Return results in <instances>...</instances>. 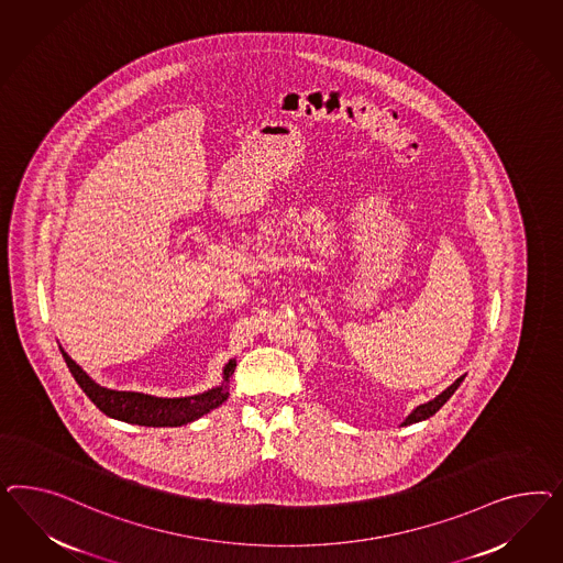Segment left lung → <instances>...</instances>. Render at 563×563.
Segmentation results:
<instances>
[{
	"instance_id": "8db88e82",
	"label": "left lung",
	"mask_w": 563,
	"mask_h": 563,
	"mask_svg": "<svg viewBox=\"0 0 563 563\" xmlns=\"http://www.w3.org/2000/svg\"><path fill=\"white\" fill-rule=\"evenodd\" d=\"M462 379H464V375H461L450 388H445L440 396H435L433 400H429V402H426V405H419L417 409L412 410L410 412L409 417L405 419V423L402 426H410V423H419V421H426V419H429L431 415H435L438 410L442 409L443 405L448 402V398L452 396V394L456 393L459 390V386L462 384Z\"/></svg>"
}]
</instances>
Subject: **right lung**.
Segmentation results:
<instances>
[{
	"instance_id": "add662e5",
	"label": "right lung",
	"mask_w": 563,
	"mask_h": 563,
	"mask_svg": "<svg viewBox=\"0 0 563 563\" xmlns=\"http://www.w3.org/2000/svg\"><path fill=\"white\" fill-rule=\"evenodd\" d=\"M64 361L74 375L76 384L82 388V393L102 410L107 417L144 427H179L200 419L206 412H210L229 398V377L235 372V361H229L222 369V384L208 390V393L186 396V398H158L151 394L123 393V390H109L102 388L95 379H90L85 369L69 357L62 349Z\"/></svg>"
}]
</instances>
